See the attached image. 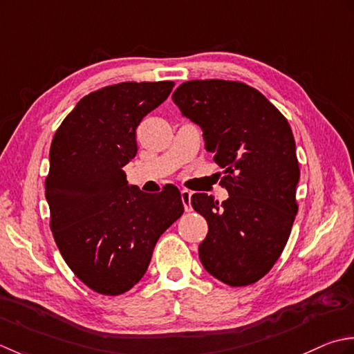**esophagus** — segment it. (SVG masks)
Instances as JSON below:
<instances>
[{
	"mask_svg": "<svg viewBox=\"0 0 354 354\" xmlns=\"http://www.w3.org/2000/svg\"><path fill=\"white\" fill-rule=\"evenodd\" d=\"M191 196H192L191 191H187V189H183V191H182V201H183V206H185V211H186V212H191V211H192Z\"/></svg>",
	"mask_w": 354,
	"mask_h": 354,
	"instance_id": "1",
	"label": "esophagus"
}]
</instances>
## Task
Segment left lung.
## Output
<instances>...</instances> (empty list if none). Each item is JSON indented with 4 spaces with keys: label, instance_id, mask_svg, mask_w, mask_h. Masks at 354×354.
I'll list each match as a JSON object with an SVG mask.
<instances>
[{
    "label": "left lung",
    "instance_id": "obj_1",
    "mask_svg": "<svg viewBox=\"0 0 354 354\" xmlns=\"http://www.w3.org/2000/svg\"><path fill=\"white\" fill-rule=\"evenodd\" d=\"M172 100L203 129L206 149L225 169L220 185L229 192L221 205L201 192L191 198L209 226L200 261L227 286L254 284L283 254L298 212L292 128L275 105L243 82L187 81Z\"/></svg>",
    "mask_w": 354,
    "mask_h": 354
}]
</instances>
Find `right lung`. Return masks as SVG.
Returning <instances> with one entry per match:
<instances>
[{
  "label": "right lung",
  "instance_id": "1",
  "mask_svg": "<svg viewBox=\"0 0 354 354\" xmlns=\"http://www.w3.org/2000/svg\"><path fill=\"white\" fill-rule=\"evenodd\" d=\"M174 82H120L84 96L50 147L46 198L64 261L82 283L116 297L134 287L158 238L182 217L174 185L147 194L129 186L136 129L167 100Z\"/></svg>",
  "mask_w": 354,
  "mask_h": 354
}]
</instances>
